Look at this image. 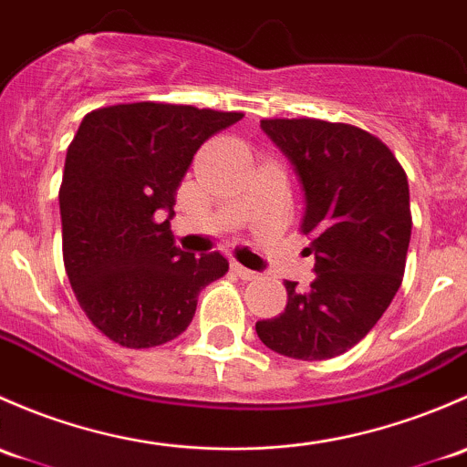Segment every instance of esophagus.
I'll use <instances>...</instances> for the list:
<instances>
[{
  "instance_id": "obj_1",
  "label": "esophagus",
  "mask_w": 467,
  "mask_h": 467,
  "mask_svg": "<svg viewBox=\"0 0 467 467\" xmlns=\"http://www.w3.org/2000/svg\"><path fill=\"white\" fill-rule=\"evenodd\" d=\"M232 269H234L235 276L243 278V281H254V278H258V272L243 267V265H240V263H232Z\"/></svg>"
}]
</instances>
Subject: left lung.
Instances as JSON below:
<instances>
[{"instance_id": "obj_1", "label": "left lung", "mask_w": 467, "mask_h": 467, "mask_svg": "<svg viewBox=\"0 0 467 467\" xmlns=\"http://www.w3.org/2000/svg\"><path fill=\"white\" fill-rule=\"evenodd\" d=\"M261 130L285 155L304 191V234L315 281L256 321L267 348L292 359H330L378 324L405 274L411 238L410 184L373 134L319 119H265Z\"/></svg>"}]
</instances>
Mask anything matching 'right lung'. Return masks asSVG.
<instances>
[{"label": "right lung", "mask_w": 467, "mask_h": 467, "mask_svg": "<svg viewBox=\"0 0 467 467\" xmlns=\"http://www.w3.org/2000/svg\"><path fill=\"white\" fill-rule=\"evenodd\" d=\"M243 119L193 105L128 103L89 112L65 160L62 256L91 324L126 348L184 333L202 287L224 276L220 252H182L177 189L202 143Z\"/></svg>", "instance_id": "1"}]
</instances>
